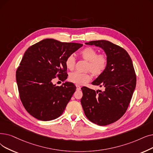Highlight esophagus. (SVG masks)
Masks as SVG:
<instances>
[{"instance_id":"esophagus-1","label":"esophagus","mask_w":153,"mask_h":153,"mask_svg":"<svg viewBox=\"0 0 153 153\" xmlns=\"http://www.w3.org/2000/svg\"><path fill=\"white\" fill-rule=\"evenodd\" d=\"M81 86H79V85H76V89L77 90H81Z\"/></svg>"}]
</instances>
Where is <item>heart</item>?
<instances>
[{
    "mask_svg": "<svg viewBox=\"0 0 153 153\" xmlns=\"http://www.w3.org/2000/svg\"><path fill=\"white\" fill-rule=\"evenodd\" d=\"M79 55L88 61L86 70L90 71L95 76L101 75L107 67L108 59L104 54H97V52L91 47H86L79 52ZM65 66L68 69H74L76 64V59L72 55L69 56L65 59ZM92 75L89 72H79L77 71L72 72L69 76V80L76 84H84L91 81Z\"/></svg>",
    "mask_w": 153,
    "mask_h": 153,
    "instance_id": "obj_1",
    "label": "heart"
}]
</instances>
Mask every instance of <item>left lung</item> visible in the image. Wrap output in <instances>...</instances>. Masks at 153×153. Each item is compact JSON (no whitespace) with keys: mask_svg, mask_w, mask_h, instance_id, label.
Segmentation results:
<instances>
[{"mask_svg":"<svg viewBox=\"0 0 153 153\" xmlns=\"http://www.w3.org/2000/svg\"><path fill=\"white\" fill-rule=\"evenodd\" d=\"M85 44L102 48L108 59L105 71L92 82L104 91L81 88V100L85 116L99 126L113 123L127 110L136 84L131 59L126 50L108 41H94Z\"/></svg>","mask_w":153,"mask_h":153,"instance_id":"obj_1","label":"left lung"}]
</instances>
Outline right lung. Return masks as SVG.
Here are the masks:
<instances>
[{
    "label": "right lung",
    "mask_w": 153,
    "mask_h": 153,
    "mask_svg": "<svg viewBox=\"0 0 153 153\" xmlns=\"http://www.w3.org/2000/svg\"><path fill=\"white\" fill-rule=\"evenodd\" d=\"M82 45L45 39L25 51L16 81L22 103L31 116L46 121L63 113L76 87L69 82L57 86L52 80L56 76L62 81L68 78L65 59Z\"/></svg>",
    "instance_id": "right-lung-1"
}]
</instances>
